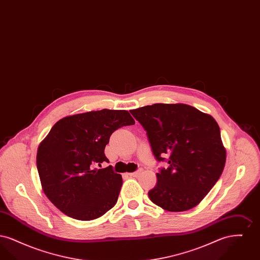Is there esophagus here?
Masks as SVG:
<instances>
[{
  "label": "esophagus",
  "mask_w": 260,
  "mask_h": 260,
  "mask_svg": "<svg viewBox=\"0 0 260 260\" xmlns=\"http://www.w3.org/2000/svg\"><path fill=\"white\" fill-rule=\"evenodd\" d=\"M140 173H141V170H138V171H136L135 173H128V175H129V176H133V177H137Z\"/></svg>",
  "instance_id": "1"
}]
</instances>
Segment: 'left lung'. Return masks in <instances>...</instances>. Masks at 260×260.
Returning a JSON list of instances; mask_svg holds the SVG:
<instances>
[{
	"mask_svg": "<svg viewBox=\"0 0 260 260\" xmlns=\"http://www.w3.org/2000/svg\"><path fill=\"white\" fill-rule=\"evenodd\" d=\"M129 112L146 131L157 161L169 164L157 173L150 200L169 211L196 207L225 166L226 151L215 120L182 103H156Z\"/></svg>",
	"mask_w": 260,
	"mask_h": 260,
	"instance_id": "1",
	"label": "left lung"
}]
</instances>
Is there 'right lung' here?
<instances>
[{"label":"right lung","mask_w":260,"mask_h":260,"mask_svg":"<svg viewBox=\"0 0 260 260\" xmlns=\"http://www.w3.org/2000/svg\"><path fill=\"white\" fill-rule=\"evenodd\" d=\"M125 110L103 109L65 117L40 143L37 169L44 193L64 214L78 220H92L116 205L122 175L104 154L112 134L135 124Z\"/></svg>","instance_id":"add662e5"}]
</instances>
